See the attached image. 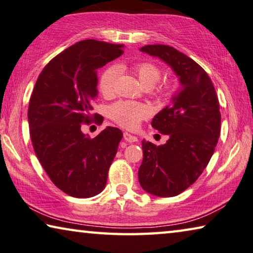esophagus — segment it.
Here are the masks:
<instances>
[{"mask_svg":"<svg viewBox=\"0 0 253 253\" xmlns=\"http://www.w3.org/2000/svg\"><path fill=\"white\" fill-rule=\"evenodd\" d=\"M123 138H124V140H126V142H130V143L138 141V138H136L135 135H132L131 133H129V132H124Z\"/></svg>","mask_w":253,"mask_h":253,"instance_id":"34e87169","label":"esophagus"}]
</instances>
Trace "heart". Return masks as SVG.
Listing matches in <instances>:
<instances>
[{"label":"heart","instance_id":"heart-1","mask_svg":"<svg viewBox=\"0 0 253 253\" xmlns=\"http://www.w3.org/2000/svg\"><path fill=\"white\" fill-rule=\"evenodd\" d=\"M132 70L146 88L154 87L161 78V69L149 61H142V63L133 65ZM117 74V68L109 67L99 77V90L105 96L113 95ZM172 88L173 86L171 83H164L154 87V94L159 97H168L171 94ZM149 113L150 111L147 105L131 101H119L110 107L111 119L126 129H134L135 126H138L140 121L148 117Z\"/></svg>","mask_w":253,"mask_h":253}]
</instances>
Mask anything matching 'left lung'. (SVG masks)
Here are the masks:
<instances>
[{
  "label": "left lung",
  "instance_id": "1",
  "mask_svg": "<svg viewBox=\"0 0 253 253\" xmlns=\"http://www.w3.org/2000/svg\"><path fill=\"white\" fill-rule=\"evenodd\" d=\"M141 51L170 66L183 87L152 119V127L169 140L163 146L143 140L139 181L152 195L176 196L195 183L212 158L221 132L220 104L208 73L192 58L165 44L144 45Z\"/></svg>",
  "mask_w": 253,
  "mask_h": 253
}]
</instances>
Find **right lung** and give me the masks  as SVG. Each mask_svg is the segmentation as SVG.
Instances as JSON below:
<instances>
[{
    "label": "right lung",
    "mask_w": 253,
    "mask_h": 253,
    "mask_svg": "<svg viewBox=\"0 0 253 253\" xmlns=\"http://www.w3.org/2000/svg\"><path fill=\"white\" fill-rule=\"evenodd\" d=\"M122 47L94 39L73 44L44 66L31 94L28 121L37 158L69 196L93 197L106 185L122 131L107 126L92 139L82 127L102 124V115L90 113L96 70L121 56Z\"/></svg>",
    "instance_id": "1"
}]
</instances>
